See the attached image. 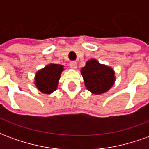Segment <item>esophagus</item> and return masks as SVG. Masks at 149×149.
I'll return each mask as SVG.
<instances>
[{"instance_id":"obj_1","label":"esophagus","mask_w":149,"mask_h":149,"mask_svg":"<svg viewBox=\"0 0 149 149\" xmlns=\"http://www.w3.org/2000/svg\"><path fill=\"white\" fill-rule=\"evenodd\" d=\"M69 66H70V68H73V69H76L77 67V63L76 61H71L69 63Z\"/></svg>"}]
</instances>
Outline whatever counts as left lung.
Wrapping results in <instances>:
<instances>
[{
	"label": "left lung",
	"instance_id": "left-lung-1",
	"mask_svg": "<svg viewBox=\"0 0 149 149\" xmlns=\"http://www.w3.org/2000/svg\"><path fill=\"white\" fill-rule=\"evenodd\" d=\"M81 72L85 87L95 95L106 93L115 83V72L113 68L100 64L96 59L88 61L85 66L81 68Z\"/></svg>",
	"mask_w": 149,
	"mask_h": 149
}]
</instances>
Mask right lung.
I'll list each match as a JSON object with an SVG mask.
<instances>
[{
  "instance_id": "obj_1",
  "label": "right lung",
  "mask_w": 149,
  "mask_h": 149,
  "mask_svg": "<svg viewBox=\"0 0 149 149\" xmlns=\"http://www.w3.org/2000/svg\"><path fill=\"white\" fill-rule=\"evenodd\" d=\"M64 66L57 64H49L40 69L35 75L34 84L39 91L45 94H51L56 90Z\"/></svg>"
}]
</instances>
